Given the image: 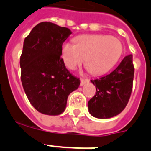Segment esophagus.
<instances>
[{
    "mask_svg": "<svg viewBox=\"0 0 151 151\" xmlns=\"http://www.w3.org/2000/svg\"><path fill=\"white\" fill-rule=\"evenodd\" d=\"M89 82V80L88 79H81V86H83V85H85L86 83Z\"/></svg>",
    "mask_w": 151,
    "mask_h": 151,
    "instance_id": "esophagus-1",
    "label": "esophagus"
}]
</instances>
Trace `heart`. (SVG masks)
Returning <instances> with one entry per match:
<instances>
[{
  "instance_id": "heart-1",
  "label": "heart",
  "mask_w": 151,
  "mask_h": 151,
  "mask_svg": "<svg viewBox=\"0 0 151 151\" xmlns=\"http://www.w3.org/2000/svg\"><path fill=\"white\" fill-rule=\"evenodd\" d=\"M122 42L113 36L86 34L75 38V44L65 42L61 55L64 63L70 70L80 66L85 59L90 73L99 75L114 66L122 55Z\"/></svg>"
}]
</instances>
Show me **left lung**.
I'll return each mask as SVG.
<instances>
[{
	"instance_id": "left-lung-1",
	"label": "left lung",
	"mask_w": 151,
	"mask_h": 151,
	"mask_svg": "<svg viewBox=\"0 0 151 151\" xmlns=\"http://www.w3.org/2000/svg\"><path fill=\"white\" fill-rule=\"evenodd\" d=\"M133 78L132 55H129L111 73L91 81L96 92L88 103L90 114L107 119L122 112L131 96Z\"/></svg>"
}]
</instances>
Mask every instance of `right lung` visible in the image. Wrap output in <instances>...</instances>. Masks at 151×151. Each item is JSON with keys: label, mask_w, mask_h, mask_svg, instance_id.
Segmentation results:
<instances>
[{"label": "right lung", "mask_w": 151, "mask_h": 151, "mask_svg": "<svg viewBox=\"0 0 151 151\" xmlns=\"http://www.w3.org/2000/svg\"><path fill=\"white\" fill-rule=\"evenodd\" d=\"M72 34L70 29L42 22L25 38L20 57L22 87L31 105L46 115L61 114L67 98L80 85L61 58L62 45Z\"/></svg>", "instance_id": "obj_1"}]
</instances>
